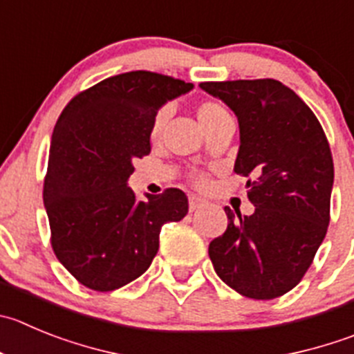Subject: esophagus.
Instances as JSON below:
<instances>
[{"mask_svg": "<svg viewBox=\"0 0 354 354\" xmlns=\"http://www.w3.org/2000/svg\"><path fill=\"white\" fill-rule=\"evenodd\" d=\"M204 206V203L201 199H197V197H190V199H188V209L190 211H197V209H201V207Z\"/></svg>", "mask_w": 354, "mask_h": 354, "instance_id": "obj_1", "label": "esophagus"}]
</instances>
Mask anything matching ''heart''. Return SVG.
Here are the masks:
<instances>
[{
	"instance_id": "b5f03b06",
	"label": "heart",
	"mask_w": 354,
	"mask_h": 354,
	"mask_svg": "<svg viewBox=\"0 0 354 354\" xmlns=\"http://www.w3.org/2000/svg\"><path fill=\"white\" fill-rule=\"evenodd\" d=\"M196 115H197V120L201 122V125L204 127V131L207 132V136L213 134L214 131L218 129L225 127V125L232 124V117H230L229 110H227L223 104L216 101H203L199 102V106L196 108ZM171 117V106H164L155 113L153 120H151V127H150V138L153 141H158L164 134L167 127V122H169ZM197 185H204L206 178L203 174H197L194 178Z\"/></svg>"
}]
</instances>
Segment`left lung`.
<instances>
[{
    "mask_svg": "<svg viewBox=\"0 0 354 354\" xmlns=\"http://www.w3.org/2000/svg\"><path fill=\"white\" fill-rule=\"evenodd\" d=\"M239 122L234 171L248 176L255 213L225 207L229 225L209 243V259L241 295L270 300L295 288L311 267L330 223L333 160L311 108L272 78L203 82Z\"/></svg>",
    "mask_w": 354,
    "mask_h": 354,
    "instance_id": "8db88e82",
    "label": "left lung"
}]
</instances>
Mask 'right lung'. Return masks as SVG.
<instances>
[{
    "label": "right lung",
    "mask_w": 354,
    "mask_h": 354,
    "mask_svg": "<svg viewBox=\"0 0 354 354\" xmlns=\"http://www.w3.org/2000/svg\"><path fill=\"white\" fill-rule=\"evenodd\" d=\"M178 78L129 71L82 91L54 127L43 203L59 262L78 283L111 292L134 281L158 252L164 223L180 222V188L136 199L134 158L150 153V127L166 101L192 88Z\"/></svg>",
    "instance_id": "right-lung-1"
}]
</instances>
